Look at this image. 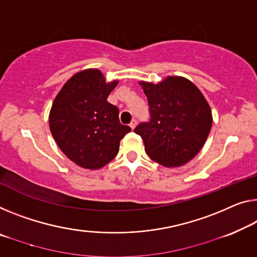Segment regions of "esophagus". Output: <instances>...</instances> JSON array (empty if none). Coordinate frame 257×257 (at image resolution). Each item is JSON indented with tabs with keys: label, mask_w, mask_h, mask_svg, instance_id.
<instances>
[{
	"label": "esophagus",
	"mask_w": 257,
	"mask_h": 257,
	"mask_svg": "<svg viewBox=\"0 0 257 257\" xmlns=\"http://www.w3.org/2000/svg\"><path fill=\"white\" fill-rule=\"evenodd\" d=\"M137 123H138V121H137V119H132V121H131V123H130V127H131L132 130L134 128V127H136V126H137Z\"/></svg>",
	"instance_id": "34e87169"
}]
</instances>
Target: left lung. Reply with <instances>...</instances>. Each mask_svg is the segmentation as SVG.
<instances>
[{
    "label": "left lung",
    "instance_id": "8db88e82",
    "mask_svg": "<svg viewBox=\"0 0 257 257\" xmlns=\"http://www.w3.org/2000/svg\"><path fill=\"white\" fill-rule=\"evenodd\" d=\"M149 105L148 121L134 132L156 163L180 167L203 147L212 124L211 110L199 88L187 79L168 77L160 84L141 82Z\"/></svg>",
    "mask_w": 257,
    "mask_h": 257
}]
</instances>
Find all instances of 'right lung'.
<instances>
[{"instance_id": "1", "label": "right lung", "mask_w": 257, "mask_h": 257, "mask_svg": "<svg viewBox=\"0 0 257 257\" xmlns=\"http://www.w3.org/2000/svg\"><path fill=\"white\" fill-rule=\"evenodd\" d=\"M117 84H106L98 70L81 71L63 86L51 105V134L79 167H104L115 159L120 140L131 131L119 121L117 106L106 101Z\"/></svg>"}]
</instances>
